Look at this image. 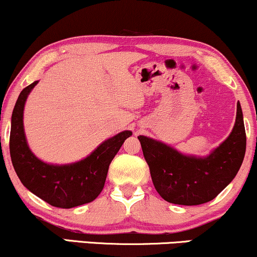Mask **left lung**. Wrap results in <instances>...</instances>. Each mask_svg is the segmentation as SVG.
<instances>
[{
    "label": "left lung",
    "mask_w": 257,
    "mask_h": 257,
    "mask_svg": "<svg viewBox=\"0 0 257 257\" xmlns=\"http://www.w3.org/2000/svg\"><path fill=\"white\" fill-rule=\"evenodd\" d=\"M138 139L158 194L168 202L186 206L213 200L235 179L246 147L239 102L232 132L206 157L186 156L145 136H139Z\"/></svg>",
    "instance_id": "left-lung-1"
}]
</instances>
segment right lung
I'll use <instances>...</instances> for the list:
<instances>
[{
	"mask_svg": "<svg viewBox=\"0 0 257 257\" xmlns=\"http://www.w3.org/2000/svg\"><path fill=\"white\" fill-rule=\"evenodd\" d=\"M38 81L27 85L19 95L12 114V163L19 179L28 191L47 204L71 208L95 200L103 189L109 164L131 131H122L104 141L89 156L76 163L55 166L34 156L28 148L24 131V107L28 94Z\"/></svg>",
	"mask_w": 257,
	"mask_h": 257,
	"instance_id": "1",
	"label": "right lung"
}]
</instances>
